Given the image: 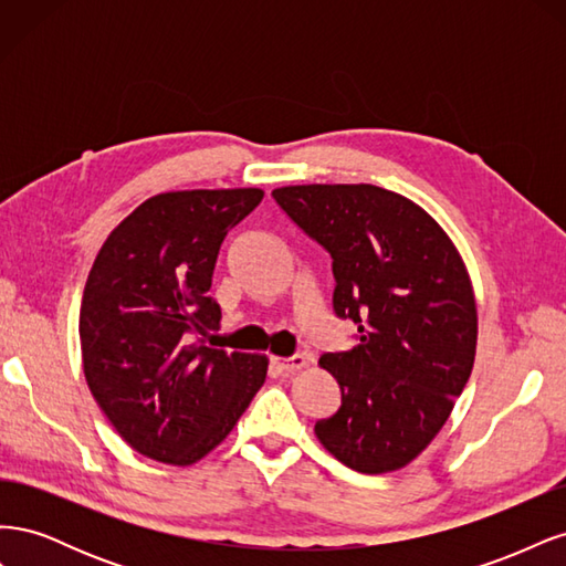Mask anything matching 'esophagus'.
Masks as SVG:
<instances>
[{"label": "esophagus", "instance_id": "1", "mask_svg": "<svg viewBox=\"0 0 566 566\" xmlns=\"http://www.w3.org/2000/svg\"><path fill=\"white\" fill-rule=\"evenodd\" d=\"M310 361H312L310 354H295V356H287V358L271 356V364L276 366L279 370H285V373H293V370H300L304 366H310Z\"/></svg>", "mask_w": 566, "mask_h": 566}]
</instances>
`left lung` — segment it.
Wrapping results in <instances>:
<instances>
[{"mask_svg":"<svg viewBox=\"0 0 566 566\" xmlns=\"http://www.w3.org/2000/svg\"><path fill=\"white\" fill-rule=\"evenodd\" d=\"M279 208L333 260V312L356 345L328 352L342 403L318 441L364 474L408 465L449 420L476 349V306L451 238L416 202L373 184L285 186Z\"/></svg>","mask_w":566,"mask_h":566,"instance_id":"1","label":"left lung"}]
</instances>
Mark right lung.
Listing matches in <instances>:
<instances>
[{"label":"right lung","mask_w":566,"mask_h":566,"mask_svg":"<svg viewBox=\"0 0 566 566\" xmlns=\"http://www.w3.org/2000/svg\"><path fill=\"white\" fill-rule=\"evenodd\" d=\"M262 198L260 188L153 196L96 254L80 310L84 378L146 458L193 465L264 385L266 356L202 342L221 318L208 295L219 248Z\"/></svg>","instance_id":"add662e5"}]
</instances>
